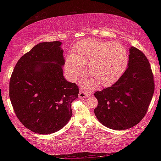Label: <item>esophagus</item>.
Segmentation results:
<instances>
[{"label": "esophagus", "mask_w": 161, "mask_h": 161, "mask_svg": "<svg viewBox=\"0 0 161 161\" xmlns=\"http://www.w3.org/2000/svg\"><path fill=\"white\" fill-rule=\"evenodd\" d=\"M89 96V92H87L84 90H80L79 93V97L80 98H86Z\"/></svg>", "instance_id": "1"}]
</instances>
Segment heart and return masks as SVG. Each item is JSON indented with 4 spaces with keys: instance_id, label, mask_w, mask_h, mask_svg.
Instances as JSON below:
<instances>
[{
    "instance_id": "1",
    "label": "heart",
    "mask_w": 161,
    "mask_h": 161,
    "mask_svg": "<svg viewBox=\"0 0 161 161\" xmlns=\"http://www.w3.org/2000/svg\"><path fill=\"white\" fill-rule=\"evenodd\" d=\"M128 62L129 55L121 43L89 38L78 43L74 53L67 56L65 69L71 80H76L87 65V73L92 77L89 83L97 81L99 86H109L124 74Z\"/></svg>"
}]
</instances>
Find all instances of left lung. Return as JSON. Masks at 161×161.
Wrapping results in <instances>:
<instances>
[{
    "label": "left lung",
    "mask_w": 161,
    "mask_h": 161,
    "mask_svg": "<svg viewBox=\"0 0 161 161\" xmlns=\"http://www.w3.org/2000/svg\"><path fill=\"white\" fill-rule=\"evenodd\" d=\"M126 71L112 86L97 92L95 116L109 129L126 130L146 115L154 93V80L149 62L142 52L129 49Z\"/></svg>",
    "instance_id": "left-lung-1"
}]
</instances>
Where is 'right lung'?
<instances>
[{"label": "right lung", "mask_w": 161, "mask_h": 161, "mask_svg": "<svg viewBox=\"0 0 161 161\" xmlns=\"http://www.w3.org/2000/svg\"><path fill=\"white\" fill-rule=\"evenodd\" d=\"M59 41L41 42L22 56L10 80L9 96L18 119L29 130L50 134L62 129L72 115L79 88L63 76Z\"/></svg>", "instance_id": "add662e5"}]
</instances>
